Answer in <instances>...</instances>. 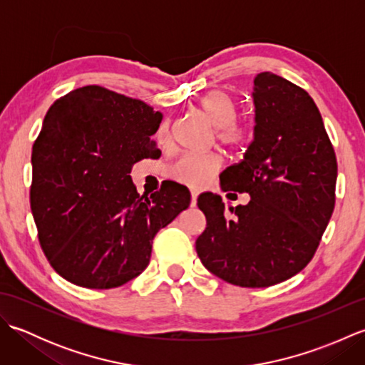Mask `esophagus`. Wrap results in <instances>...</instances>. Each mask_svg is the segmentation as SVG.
<instances>
[{
    "label": "esophagus",
    "instance_id": "esophagus-1",
    "mask_svg": "<svg viewBox=\"0 0 365 365\" xmlns=\"http://www.w3.org/2000/svg\"><path fill=\"white\" fill-rule=\"evenodd\" d=\"M197 196L199 192L196 190H191V207H195L196 202H197Z\"/></svg>",
    "mask_w": 365,
    "mask_h": 365
}]
</instances>
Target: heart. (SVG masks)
I'll return each instance as SVG.
<instances>
[{
    "label": "heart",
    "instance_id": "heart-1",
    "mask_svg": "<svg viewBox=\"0 0 365 365\" xmlns=\"http://www.w3.org/2000/svg\"><path fill=\"white\" fill-rule=\"evenodd\" d=\"M197 110L205 115V119L218 130V138L222 143L237 144L242 141L243 128L235 123L237 105L227 92L210 91L197 102ZM168 139L166 125L160 127L157 133L158 144H165ZM220 169V158L216 155L183 153L169 168V175L174 180L191 188H200L207 178Z\"/></svg>",
    "mask_w": 365,
    "mask_h": 365
}]
</instances>
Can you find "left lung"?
Segmentation results:
<instances>
[{"mask_svg": "<svg viewBox=\"0 0 365 365\" xmlns=\"http://www.w3.org/2000/svg\"><path fill=\"white\" fill-rule=\"evenodd\" d=\"M254 138L220 175L222 191L247 192L229 207L202 192V265L229 284L259 289L287 281L319 247L336 204L337 161L322 114L304 89L271 72L254 78Z\"/></svg>", "mask_w": 365, "mask_h": 365, "instance_id": "8db88e82", "label": "left lung"}]
</instances>
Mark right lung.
I'll return each instance as SVG.
<instances>
[{
    "mask_svg": "<svg viewBox=\"0 0 365 365\" xmlns=\"http://www.w3.org/2000/svg\"><path fill=\"white\" fill-rule=\"evenodd\" d=\"M160 111L102 86H84L46 111L33 145V212L38 242L59 276L86 289H114L149 265L152 242L191 195L175 182L139 196L135 163L160 155Z\"/></svg>",
    "mask_w": 365,
    "mask_h": 365,
    "instance_id": "add662e5",
    "label": "right lung"
}]
</instances>
